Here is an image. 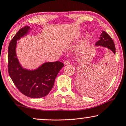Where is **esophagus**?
Returning <instances> with one entry per match:
<instances>
[{
  "mask_svg": "<svg viewBox=\"0 0 126 126\" xmlns=\"http://www.w3.org/2000/svg\"><path fill=\"white\" fill-rule=\"evenodd\" d=\"M64 64L65 65H67V64H70V62L68 61H64Z\"/></svg>",
  "mask_w": 126,
  "mask_h": 126,
  "instance_id": "34e87169",
  "label": "esophagus"
}]
</instances>
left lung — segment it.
<instances>
[{
    "mask_svg": "<svg viewBox=\"0 0 126 126\" xmlns=\"http://www.w3.org/2000/svg\"><path fill=\"white\" fill-rule=\"evenodd\" d=\"M99 39H100V40L96 42L95 45L102 46H104V47H107L108 48L111 49L115 54V44L114 42H113L112 38H111V36L106 31H103ZM81 90H82L84 94H89L90 93L89 87H88V86L86 85V83L84 82H83V84H81Z\"/></svg>",
    "mask_w": 126,
    "mask_h": 126,
    "instance_id": "1",
    "label": "left lung"
}]
</instances>
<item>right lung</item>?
<instances>
[{"instance_id":"add662e5","label":"right lung","mask_w":126,"mask_h":126,"mask_svg":"<svg viewBox=\"0 0 126 126\" xmlns=\"http://www.w3.org/2000/svg\"><path fill=\"white\" fill-rule=\"evenodd\" d=\"M29 28L28 26L22 28L11 40L8 52V74L20 93L30 98H39L46 96L50 92L64 64L59 61L45 63L32 71L22 68L16 56V40L26 34Z\"/></svg>"}]
</instances>
